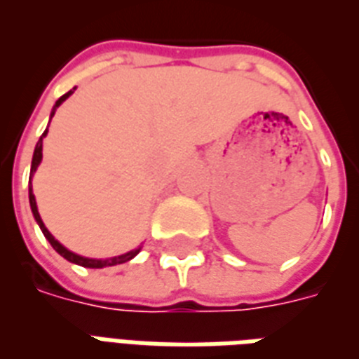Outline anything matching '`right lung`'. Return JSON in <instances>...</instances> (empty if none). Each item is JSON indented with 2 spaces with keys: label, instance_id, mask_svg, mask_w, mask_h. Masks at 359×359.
Here are the masks:
<instances>
[{
  "label": "right lung",
  "instance_id": "right-lung-1",
  "mask_svg": "<svg viewBox=\"0 0 359 359\" xmlns=\"http://www.w3.org/2000/svg\"><path fill=\"white\" fill-rule=\"evenodd\" d=\"M74 90H75V88H74ZM74 90H69V93H66V94H64V96H60V98L56 100L55 107H53V111H50V118H53V115H55L56 107L60 106L64 100L69 98V96L74 94ZM47 132H48V128L45 132H43V136H41V138H39V142H37L36 149H34V158H32V170H29V208H32V214H34V217H36L37 225H39V229H41V233L45 234V238H47V241L50 242V246L55 248L56 252L60 253L64 259H67V261H69V263H75V265L87 266V269H104V266L121 265V263H126V261H130L132 257H136L142 248L130 250V252L123 253V255H117V257H109V259H90V257H83V255H79V253L69 252V250H67L66 246H62L60 242L56 241L55 236L48 233V229L45 227V223H43L41 215H39V212H37L36 196H34V193H32V177H34L37 166H39V163H41V158H43V138L47 136Z\"/></svg>",
  "mask_w": 359,
  "mask_h": 359
}]
</instances>
